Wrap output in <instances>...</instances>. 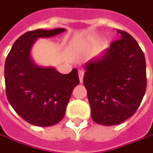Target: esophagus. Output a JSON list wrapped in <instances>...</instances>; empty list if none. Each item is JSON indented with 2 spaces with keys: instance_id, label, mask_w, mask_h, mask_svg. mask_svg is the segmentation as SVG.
<instances>
[{
  "instance_id": "34e87169",
  "label": "esophagus",
  "mask_w": 153,
  "mask_h": 153,
  "mask_svg": "<svg viewBox=\"0 0 153 153\" xmlns=\"http://www.w3.org/2000/svg\"><path fill=\"white\" fill-rule=\"evenodd\" d=\"M78 75H79L80 82H82V80H83V76H84V71H82V70H79V71H78Z\"/></svg>"
}]
</instances>
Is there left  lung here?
<instances>
[{
	"instance_id": "1",
	"label": "left lung",
	"mask_w": 153,
	"mask_h": 153,
	"mask_svg": "<svg viewBox=\"0 0 153 153\" xmlns=\"http://www.w3.org/2000/svg\"><path fill=\"white\" fill-rule=\"evenodd\" d=\"M120 39L104 55L85 64L83 84L87 89L91 117L99 125L115 126L137 111L146 90V64L137 41L117 29Z\"/></svg>"
}]
</instances>
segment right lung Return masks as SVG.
<instances>
[{"label": "right lung", "mask_w": 153, "mask_h": 153, "mask_svg": "<svg viewBox=\"0 0 153 153\" xmlns=\"http://www.w3.org/2000/svg\"><path fill=\"white\" fill-rule=\"evenodd\" d=\"M63 31L64 28L27 31L15 42L6 58L7 98L17 114L34 126L47 127L59 123L74 88L80 82L76 69L62 75L54 68L36 66L30 58L36 39Z\"/></svg>", "instance_id": "right-lung-1"}]
</instances>
